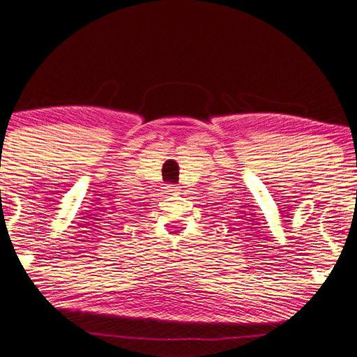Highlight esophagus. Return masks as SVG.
<instances>
[{
	"instance_id": "esophagus-1",
	"label": "esophagus",
	"mask_w": 357,
	"mask_h": 357,
	"mask_svg": "<svg viewBox=\"0 0 357 357\" xmlns=\"http://www.w3.org/2000/svg\"><path fill=\"white\" fill-rule=\"evenodd\" d=\"M165 192L169 193V195L179 193V187H178V185H173V184H170V185H167V187H165Z\"/></svg>"
}]
</instances>
